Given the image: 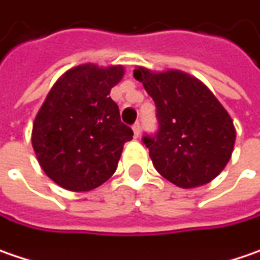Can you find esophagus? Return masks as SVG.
Segmentation results:
<instances>
[{"instance_id":"1","label":"esophagus","mask_w":260,"mask_h":260,"mask_svg":"<svg viewBox=\"0 0 260 260\" xmlns=\"http://www.w3.org/2000/svg\"><path fill=\"white\" fill-rule=\"evenodd\" d=\"M133 133H135V138H139L140 136V124L139 122H136V124L133 125Z\"/></svg>"}]
</instances>
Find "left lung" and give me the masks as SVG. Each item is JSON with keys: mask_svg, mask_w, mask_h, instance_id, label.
<instances>
[{"mask_svg": "<svg viewBox=\"0 0 260 260\" xmlns=\"http://www.w3.org/2000/svg\"><path fill=\"white\" fill-rule=\"evenodd\" d=\"M133 77L157 106V136H145L143 143L158 173L185 189L212 182L234 151L237 133L228 111L206 84L186 72L139 66Z\"/></svg>", "mask_w": 260, "mask_h": 260, "instance_id": "1", "label": "left lung"}]
</instances>
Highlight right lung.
I'll list each match as a JSON object with an SVG mask.
<instances>
[{"label":"right lung","instance_id":"1","mask_svg":"<svg viewBox=\"0 0 260 260\" xmlns=\"http://www.w3.org/2000/svg\"><path fill=\"white\" fill-rule=\"evenodd\" d=\"M124 77V66L83 63L53 84L32 125V148L54 183L87 192L117 170L122 146L133 130L121 122L109 96Z\"/></svg>","mask_w":260,"mask_h":260}]
</instances>
